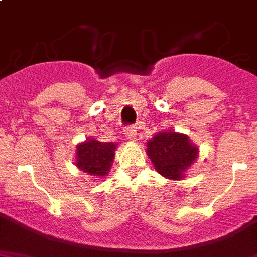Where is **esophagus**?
<instances>
[{
  "mask_svg": "<svg viewBox=\"0 0 257 257\" xmlns=\"http://www.w3.org/2000/svg\"><path fill=\"white\" fill-rule=\"evenodd\" d=\"M136 133H137L136 126H126V128H125V136H126L128 140H131V141H135Z\"/></svg>",
  "mask_w": 257,
  "mask_h": 257,
  "instance_id": "obj_1",
  "label": "esophagus"
}]
</instances>
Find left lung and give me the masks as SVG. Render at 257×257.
<instances>
[{"label": "left lung", "instance_id": "1", "mask_svg": "<svg viewBox=\"0 0 257 257\" xmlns=\"http://www.w3.org/2000/svg\"><path fill=\"white\" fill-rule=\"evenodd\" d=\"M146 153L155 170L166 179L182 180L198 157V148L184 133L162 131L146 142Z\"/></svg>", "mask_w": 257, "mask_h": 257}]
</instances>
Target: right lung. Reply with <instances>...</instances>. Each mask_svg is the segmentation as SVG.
<instances>
[{
	"label": "right lung",
	"mask_w": 257,
	"mask_h": 257,
	"mask_svg": "<svg viewBox=\"0 0 257 257\" xmlns=\"http://www.w3.org/2000/svg\"><path fill=\"white\" fill-rule=\"evenodd\" d=\"M75 148L74 165L77 169L95 178H104L111 171L117 144L87 139Z\"/></svg>",
	"instance_id": "obj_1"
}]
</instances>
